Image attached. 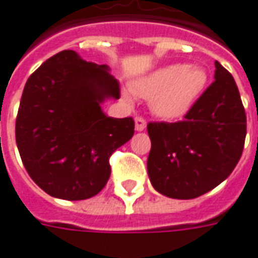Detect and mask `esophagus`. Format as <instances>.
<instances>
[{
	"instance_id": "1",
	"label": "esophagus",
	"mask_w": 258,
	"mask_h": 258,
	"mask_svg": "<svg viewBox=\"0 0 258 258\" xmlns=\"http://www.w3.org/2000/svg\"><path fill=\"white\" fill-rule=\"evenodd\" d=\"M135 126H136V131H138V132H143L144 129H146V126H147V123H146V120H144L142 116H136V119H135Z\"/></svg>"
}]
</instances>
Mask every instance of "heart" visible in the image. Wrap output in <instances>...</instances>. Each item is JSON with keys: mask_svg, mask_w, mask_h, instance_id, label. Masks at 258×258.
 <instances>
[{"mask_svg": "<svg viewBox=\"0 0 258 258\" xmlns=\"http://www.w3.org/2000/svg\"><path fill=\"white\" fill-rule=\"evenodd\" d=\"M206 85L207 74L204 69L172 63L139 78L133 83L132 93L139 98L150 100L155 115L175 119L190 111ZM125 97L131 100L132 94L126 91Z\"/></svg>", "mask_w": 258, "mask_h": 258, "instance_id": "1", "label": "heart"}]
</instances>
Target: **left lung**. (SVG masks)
Here are the masks:
<instances>
[{
    "mask_svg": "<svg viewBox=\"0 0 258 258\" xmlns=\"http://www.w3.org/2000/svg\"><path fill=\"white\" fill-rule=\"evenodd\" d=\"M214 82L183 120L150 122V182L164 196L189 200L224 182L240 160L246 112L232 75L215 61Z\"/></svg>",
    "mask_w": 258,
    "mask_h": 258,
    "instance_id": "obj_1",
    "label": "left lung"
}]
</instances>
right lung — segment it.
<instances>
[{"mask_svg":"<svg viewBox=\"0 0 258 258\" xmlns=\"http://www.w3.org/2000/svg\"><path fill=\"white\" fill-rule=\"evenodd\" d=\"M119 98L107 65L63 50L27 79L16 116V144L27 173L56 199L85 200L103 190L109 157L132 139L135 120L111 118L101 104Z\"/></svg>","mask_w":258,"mask_h":258,"instance_id":"right-lung-1","label":"right lung"}]
</instances>
